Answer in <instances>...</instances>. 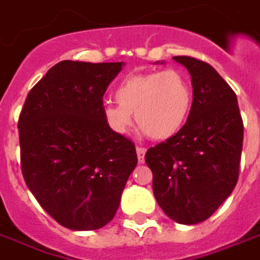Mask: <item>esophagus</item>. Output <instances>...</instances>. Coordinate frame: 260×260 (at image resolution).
Listing matches in <instances>:
<instances>
[{
	"instance_id": "obj_1",
	"label": "esophagus",
	"mask_w": 260,
	"mask_h": 260,
	"mask_svg": "<svg viewBox=\"0 0 260 260\" xmlns=\"http://www.w3.org/2000/svg\"><path fill=\"white\" fill-rule=\"evenodd\" d=\"M145 153H146L145 148H137V156H138V162L140 164L145 161Z\"/></svg>"
}]
</instances>
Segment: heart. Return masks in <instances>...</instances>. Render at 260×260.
<instances>
[{"instance_id": "b5f03b06", "label": "heart", "mask_w": 260, "mask_h": 260, "mask_svg": "<svg viewBox=\"0 0 260 260\" xmlns=\"http://www.w3.org/2000/svg\"><path fill=\"white\" fill-rule=\"evenodd\" d=\"M118 103H103V118L116 134L133 124V114L153 140L175 137L186 124L192 106L191 82L182 70L168 69L128 74L115 90Z\"/></svg>"}]
</instances>
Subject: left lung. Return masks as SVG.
Listing matches in <instances>:
<instances>
[{"label":"left lung","instance_id":"obj_1","mask_svg":"<svg viewBox=\"0 0 260 260\" xmlns=\"http://www.w3.org/2000/svg\"><path fill=\"white\" fill-rule=\"evenodd\" d=\"M174 61L191 76L190 115L176 136L149 149L145 161L164 213L179 224L194 225L212 216L236 186L243 120L236 93L213 66L191 57Z\"/></svg>","mask_w":260,"mask_h":260}]
</instances>
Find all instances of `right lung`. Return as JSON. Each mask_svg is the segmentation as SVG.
Returning a JSON list of instances; mask_svg holds the SVG:
<instances>
[{"instance_id":"1","label":"right lung","mask_w":260,"mask_h":260,"mask_svg":"<svg viewBox=\"0 0 260 260\" xmlns=\"http://www.w3.org/2000/svg\"><path fill=\"white\" fill-rule=\"evenodd\" d=\"M124 62L62 61L27 96L19 119L21 171L40 206L65 228L114 218L137 166L136 146L103 118V96Z\"/></svg>"}]
</instances>
